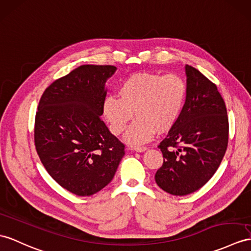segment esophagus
Wrapping results in <instances>:
<instances>
[{
    "label": "esophagus",
    "instance_id": "obj_1",
    "mask_svg": "<svg viewBox=\"0 0 251 251\" xmlns=\"http://www.w3.org/2000/svg\"><path fill=\"white\" fill-rule=\"evenodd\" d=\"M132 150L136 151V152H144V151L147 150V148H146V147H134Z\"/></svg>",
    "mask_w": 251,
    "mask_h": 251
}]
</instances>
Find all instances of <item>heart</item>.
<instances>
[{"label":"heart","instance_id":"obj_1","mask_svg":"<svg viewBox=\"0 0 251 251\" xmlns=\"http://www.w3.org/2000/svg\"><path fill=\"white\" fill-rule=\"evenodd\" d=\"M118 96L109 95L102 104V112L115 135L124 132L133 112L135 121L125 139L132 146L148 143L155 132L170 131L184 107L187 85L176 75L136 73L120 84Z\"/></svg>","mask_w":251,"mask_h":251}]
</instances>
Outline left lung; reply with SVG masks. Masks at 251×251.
I'll list each match as a JSON object with an SVG mask.
<instances>
[{
  "mask_svg": "<svg viewBox=\"0 0 251 251\" xmlns=\"http://www.w3.org/2000/svg\"><path fill=\"white\" fill-rule=\"evenodd\" d=\"M185 104L158 145L164 161L155 174L156 184L176 196L196 192L212 178L229 137L227 108L216 85L192 66H185Z\"/></svg>",
  "mask_w": 251,
  "mask_h": 251,
  "instance_id": "8db88e82",
  "label": "left lung"
}]
</instances>
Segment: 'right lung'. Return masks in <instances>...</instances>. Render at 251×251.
Returning a JSON list of instances; mask_svg holds the SVG:
<instances>
[{
	"instance_id": "obj_1",
	"label": "right lung",
	"mask_w": 251,
	"mask_h": 251,
	"mask_svg": "<svg viewBox=\"0 0 251 251\" xmlns=\"http://www.w3.org/2000/svg\"><path fill=\"white\" fill-rule=\"evenodd\" d=\"M115 66L83 65L54 81L42 94L34 138L40 161L58 184L91 196L114 178L125 145L100 116L105 83Z\"/></svg>"
}]
</instances>
